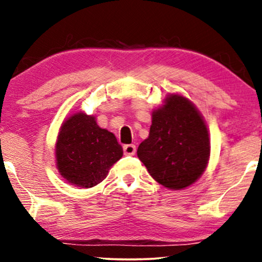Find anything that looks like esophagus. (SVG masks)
I'll return each mask as SVG.
<instances>
[{
  "mask_svg": "<svg viewBox=\"0 0 262 262\" xmlns=\"http://www.w3.org/2000/svg\"><path fill=\"white\" fill-rule=\"evenodd\" d=\"M124 154L127 156H134L136 154V145L134 144L124 145Z\"/></svg>",
  "mask_w": 262,
  "mask_h": 262,
  "instance_id": "obj_1",
  "label": "esophagus"
}]
</instances>
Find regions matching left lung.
I'll return each instance as SVG.
<instances>
[{"instance_id": "8db88e82", "label": "left lung", "mask_w": 262, "mask_h": 262, "mask_svg": "<svg viewBox=\"0 0 262 262\" xmlns=\"http://www.w3.org/2000/svg\"><path fill=\"white\" fill-rule=\"evenodd\" d=\"M210 135L199 110L180 94H168L152 111L148 138L137 149L149 174L179 191L194 184L210 160Z\"/></svg>"}]
</instances>
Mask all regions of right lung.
<instances>
[{"mask_svg": "<svg viewBox=\"0 0 262 262\" xmlns=\"http://www.w3.org/2000/svg\"><path fill=\"white\" fill-rule=\"evenodd\" d=\"M56 167L64 180L91 188L105 180L123 156L116 136L96 124L94 116L76 112L60 125L55 145Z\"/></svg>", "mask_w": 262, "mask_h": 262, "instance_id": "right-lung-1", "label": "right lung"}]
</instances>
